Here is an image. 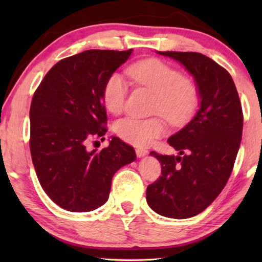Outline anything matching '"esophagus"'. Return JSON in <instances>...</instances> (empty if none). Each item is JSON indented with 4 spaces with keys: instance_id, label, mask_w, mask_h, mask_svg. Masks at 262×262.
<instances>
[{
    "instance_id": "1",
    "label": "esophagus",
    "mask_w": 262,
    "mask_h": 262,
    "mask_svg": "<svg viewBox=\"0 0 262 262\" xmlns=\"http://www.w3.org/2000/svg\"><path fill=\"white\" fill-rule=\"evenodd\" d=\"M136 154H137L138 157H144L145 155H148V150L143 149V148H138V149H136Z\"/></svg>"
}]
</instances>
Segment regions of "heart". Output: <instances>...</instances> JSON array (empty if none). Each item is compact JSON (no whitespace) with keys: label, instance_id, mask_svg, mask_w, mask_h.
Wrapping results in <instances>:
<instances>
[{"label":"heart","instance_id":"obj_1","mask_svg":"<svg viewBox=\"0 0 262 262\" xmlns=\"http://www.w3.org/2000/svg\"><path fill=\"white\" fill-rule=\"evenodd\" d=\"M126 73L132 81L155 94L151 112L161 114L171 125L185 124L198 105V89L177 69L160 59H144L134 63ZM127 95V82L121 74L114 73L107 78L102 91L106 110L119 114L124 110ZM118 137L135 146H145L166 132L164 121L159 117L139 119L127 117L114 126Z\"/></svg>","mask_w":262,"mask_h":262}]
</instances>
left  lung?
I'll return each mask as SVG.
<instances>
[{
  "mask_svg": "<svg viewBox=\"0 0 262 262\" xmlns=\"http://www.w3.org/2000/svg\"><path fill=\"white\" fill-rule=\"evenodd\" d=\"M157 53L178 60L194 77L200 103L192 120L168 139L178 156L150 152L162 175L146 188V202L161 216L185 220L203 212L227 185L243 113L232 77L214 60L196 52Z\"/></svg>",
  "mask_w": 262,
  "mask_h": 262,
  "instance_id": "obj_1",
  "label": "left lung"
}]
</instances>
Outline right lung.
I'll return each instance as SVG.
<instances>
[{"mask_svg":"<svg viewBox=\"0 0 262 262\" xmlns=\"http://www.w3.org/2000/svg\"><path fill=\"white\" fill-rule=\"evenodd\" d=\"M131 53L132 49L87 50L68 57L51 68L34 93L32 161L42 189L64 210L88 212L102 206L113 175L136 160L135 149L118 137L100 151L87 149L92 138L107 132L103 85Z\"/></svg>","mask_w":262,"mask_h":262,"instance_id":"obj_1","label":"right lung"}]
</instances>
